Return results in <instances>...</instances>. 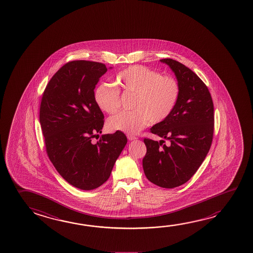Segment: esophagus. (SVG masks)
<instances>
[{
  "mask_svg": "<svg viewBox=\"0 0 253 253\" xmlns=\"http://www.w3.org/2000/svg\"><path fill=\"white\" fill-rule=\"evenodd\" d=\"M127 137H128V140H135V139H137V137H135V136H133V135H130V134L127 135Z\"/></svg>",
  "mask_w": 253,
  "mask_h": 253,
  "instance_id": "esophagus-1",
  "label": "esophagus"
}]
</instances>
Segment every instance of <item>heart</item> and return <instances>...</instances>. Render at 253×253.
I'll list each match as a JSON object with an SVG mask.
<instances>
[{
	"label": "heart",
	"instance_id": "b5f03b06",
	"mask_svg": "<svg viewBox=\"0 0 253 253\" xmlns=\"http://www.w3.org/2000/svg\"><path fill=\"white\" fill-rule=\"evenodd\" d=\"M116 83L125 92L134 94L132 111H123L107 121L110 130L136 134L148 125L159 124L171 115L177 106L180 85L172 76L144 66H131L117 74ZM94 100L103 112L113 114L120 106V89L110 83H101L94 91Z\"/></svg>",
	"mask_w": 253,
	"mask_h": 253
}]
</instances>
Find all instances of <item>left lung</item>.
Masks as SVG:
<instances>
[{"label": "left lung", "instance_id": "left-lung-1", "mask_svg": "<svg viewBox=\"0 0 253 253\" xmlns=\"http://www.w3.org/2000/svg\"><path fill=\"white\" fill-rule=\"evenodd\" d=\"M160 61L174 72L180 95L171 115L150 128L153 134L169 140L168 146L164 139L144 138L143 169L149 181L173 188L188 181L208 154L214 132V107L207 86L194 72L171 58Z\"/></svg>", "mask_w": 253, "mask_h": 253}]
</instances>
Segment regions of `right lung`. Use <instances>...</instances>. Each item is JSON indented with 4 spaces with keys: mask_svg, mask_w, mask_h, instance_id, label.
Listing matches in <instances>:
<instances>
[{
    "mask_svg": "<svg viewBox=\"0 0 253 253\" xmlns=\"http://www.w3.org/2000/svg\"><path fill=\"white\" fill-rule=\"evenodd\" d=\"M107 71L102 63L74 60L49 80L42 94L40 124L50 162L63 178L82 190H92L110 177L127 144L122 131L102 135L104 115L94 89Z\"/></svg>",
    "mask_w": 253,
    "mask_h": 253,
    "instance_id": "right-lung-1",
    "label": "right lung"
}]
</instances>
